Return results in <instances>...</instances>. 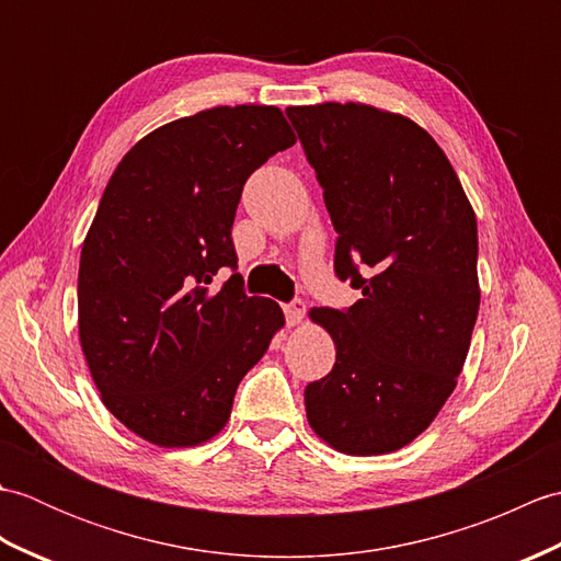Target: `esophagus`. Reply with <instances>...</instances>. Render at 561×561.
Instances as JSON below:
<instances>
[{
  "label": "esophagus",
  "instance_id": "34e87169",
  "mask_svg": "<svg viewBox=\"0 0 561 561\" xmlns=\"http://www.w3.org/2000/svg\"><path fill=\"white\" fill-rule=\"evenodd\" d=\"M284 316H287L289 325H299L306 316V304L301 299H294L291 304L284 306Z\"/></svg>",
  "mask_w": 561,
  "mask_h": 561
}]
</instances>
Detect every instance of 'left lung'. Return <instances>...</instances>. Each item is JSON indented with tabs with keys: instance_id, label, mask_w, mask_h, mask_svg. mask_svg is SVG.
<instances>
[{
	"instance_id": "left-lung-1",
	"label": "left lung",
	"mask_w": 561,
	"mask_h": 561,
	"mask_svg": "<svg viewBox=\"0 0 561 561\" xmlns=\"http://www.w3.org/2000/svg\"><path fill=\"white\" fill-rule=\"evenodd\" d=\"M287 115L337 231V277L364 296L308 313L337 350L306 386L308 424L347 456L392 453L458 383L480 308L478 221L444 149L410 117L366 103Z\"/></svg>"
}]
</instances>
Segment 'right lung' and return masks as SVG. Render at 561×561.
Returning a JSON list of instances; mask_svg holds the SVG:
<instances>
[{
    "mask_svg": "<svg viewBox=\"0 0 561 561\" xmlns=\"http://www.w3.org/2000/svg\"><path fill=\"white\" fill-rule=\"evenodd\" d=\"M296 141L274 105H217L141 137L117 163L79 260V342L101 400L153 446L226 426L241 378L284 328L245 296L231 226L248 175Z\"/></svg>",
    "mask_w": 561,
    "mask_h": 561,
    "instance_id": "obj_1",
    "label": "right lung"
}]
</instances>
